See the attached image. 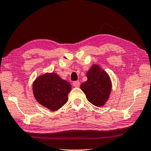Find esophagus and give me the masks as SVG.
Here are the masks:
<instances>
[{"instance_id":"obj_1","label":"esophagus","mask_w":151,"mask_h":151,"mask_svg":"<svg viewBox=\"0 0 151 151\" xmlns=\"http://www.w3.org/2000/svg\"><path fill=\"white\" fill-rule=\"evenodd\" d=\"M79 85H80V83H79V81H76L73 83V85L76 87H78L79 86Z\"/></svg>"}]
</instances>
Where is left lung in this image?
I'll return each mask as SVG.
<instances>
[{"mask_svg":"<svg viewBox=\"0 0 151 151\" xmlns=\"http://www.w3.org/2000/svg\"><path fill=\"white\" fill-rule=\"evenodd\" d=\"M87 80L81 85V89L87 100L96 106H103L111 91L109 76L97 65H93L87 73Z\"/></svg>","mask_w":151,"mask_h":151,"instance_id":"1","label":"left lung"}]
</instances>
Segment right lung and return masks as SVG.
<instances>
[{"mask_svg": "<svg viewBox=\"0 0 151 151\" xmlns=\"http://www.w3.org/2000/svg\"><path fill=\"white\" fill-rule=\"evenodd\" d=\"M72 89L68 81L55 73H47L33 83V94L37 101L50 110L60 109L68 101V95Z\"/></svg>", "mask_w": 151, "mask_h": 151, "instance_id": "1", "label": "right lung"}]
</instances>
